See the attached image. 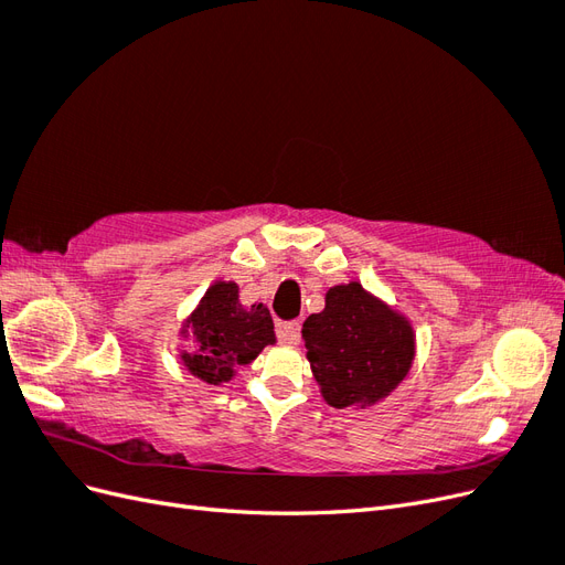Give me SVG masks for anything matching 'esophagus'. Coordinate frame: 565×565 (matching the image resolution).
I'll use <instances>...</instances> for the list:
<instances>
[{"label":"esophagus","instance_id":"obj_1","mask_svg":"<svg viewBox=\"0 0 565 565\" xmlns=\"http://www.w3.org/2000/svg\"><path fill=\"white\" fill-rule=\"evenodd\" d=\"M276 334L282 341V344H299L301 339V322L292 320V322H278L276 324Z\"/></svg>","mask_w":565,"mask_h":565}]
</instances>
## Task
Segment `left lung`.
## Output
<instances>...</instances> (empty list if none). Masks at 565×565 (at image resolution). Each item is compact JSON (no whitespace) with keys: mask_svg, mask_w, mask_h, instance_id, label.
Masks as SVG:
<instances>
[{"mask_svg":"<svg viewBox=\"0 0 565 565\" xmlns=\"http://www.w3.org/2000/svg\"><path fill=\"white\" fill-rule=\"evenodd\" d=\"M301 337L322 398L332 407H365L388 396L415 355L407 320L358 282L332 287L324 311L306 318Z\"/></svg>","mask_w":565,"mask_h":565,"instance_id":"1","label":"left lung"}]
</instances>
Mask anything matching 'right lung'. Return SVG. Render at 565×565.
Instances as JSON below:
<instances>
[{
    "mask_svg": "<svg viewBox=\"0 0 565 565\" xmlns=\"http://www.w3.org/2000/svg\"><path fill=\"white\" fill-rule=\"evenodd\" d=\"M188 324L193 351L181 358L191 374L207 384L228 382L237 365H249L264 347L276 341L266 306L243 309L235 282L212 285Z\"/></svg>",
    "mask_w": 565,
    "mask_h": 565,
    "instance_id": "obj_1",
    "label": "right lung"
}]
</instances>
